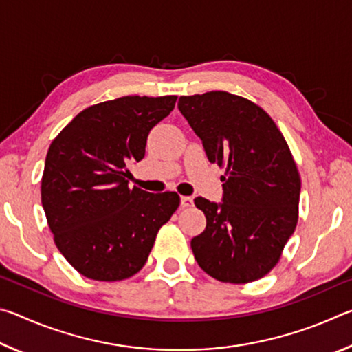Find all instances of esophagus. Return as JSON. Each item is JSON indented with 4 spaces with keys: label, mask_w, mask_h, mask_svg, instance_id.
Here are the masks:
<instances>
[{
    "label": "esophagus",
    "mask_w": 352,
    "mask_h": 352,
    "mask_svg": "<svg viewBox=\"0 0 352 352\" xmlns=\"http://www.w3.org/2000/svg\"><path fill=\"white\" fill-rule=\"evenodd\" d=\"M192 201H194L192 197H188V195H183V197L180 199V205H182V208H189V206H192Z\"/></svg>",
    "instance_id": "34e87169"
}]
</instances>
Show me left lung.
Here are the masks:
<instances>
[{
	"mask_svg": "<svg viewBox=\"0 0 352 352\" xmlns=\"http://www.w3.org/2000/svg\"><path fill=\"white\" fill-rule=\"evenodd\" d=\"M206 157L225 166L220 204L197 197L206 228L192 237L197 264L222 283L245 284L278 264L298 222L301 180L283 133L252 100L226 91L178 99Z\"/></svg>",
	"mask_w": 352,
	"mask_h": 352,
	"instance_id": "left-lung-1",
	"label": "left lung"
}]
</instances>
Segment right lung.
I'll return each instance as SVG.
<instances>
[{
  "mask_svg": "<svg viewBox=\"0 0 352 352\" xmlns=\"http://www.w3.org/2000/svg\"><path fill=\"white\" fill-rule=\"evenodd\" d=\"M177 96H124L80 111L51 142L41 205L54 242L80 275L121 281L144 267L177 192L129 188V164L144 158L148 132Z\"/></svg>",
  "mask_w": 352,
  "mask_h": 352,
  "instance_id": "1",
  "label": "right lung"
}]
</instances>
